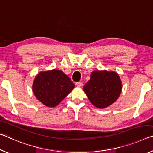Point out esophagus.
<instances>
[{
    "instance_id": "1",
    "label": "esophagus",
    "mask_w": 153,
    "mask_h": 153,
    "mask_svg": "<svg viewBox=\"0 0 153 153\" xmlns=\"http://www.w3.org/2000/svg\"><path fill=\"white\" fill-rule=\"evenodd\" d=\"M76 84L77 87H81V86H82L83 83H82V82H77L76 83Z\"/></svg>"
}]
</instances>
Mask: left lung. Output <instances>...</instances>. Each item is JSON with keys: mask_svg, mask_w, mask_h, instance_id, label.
Listing matches in <instances>:
<instances>
[{"mask_svg": "<svg viewBox=\"0 0 153 153\" xmlns=\"http://www.w3.org/2000/svg\"><path fill=\"white\" fill-rule=\"evenodd\" d=\"M121 82L115 72L94 71L84 86L88 98L95 107H107L116 101L121 92Z\"/></svg>", "mask_w": 153, "mask_h": 153, "instance_id": "1", "label": "left lung"}]
</instances>
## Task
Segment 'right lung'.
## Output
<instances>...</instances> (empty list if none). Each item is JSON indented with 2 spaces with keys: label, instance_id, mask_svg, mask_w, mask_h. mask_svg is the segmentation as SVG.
<instances>
[{
  "label": "right lung",
  "instance_id": "obj_1",
  "mask_svg": "<svg viewBox=\"0 0 153 153\" xmlns=\"http://www.w3.org/2000/svg\"><path fill=\"white\" fill-rule=\"evenodd\" d=\"M69 77L60 70L40 72L36 77L32 89L36 97L49 107L58 105L74 88Z\"/></svg>",
  "mask_w": 153,
  "mask_h": 153
}]
</instances>
